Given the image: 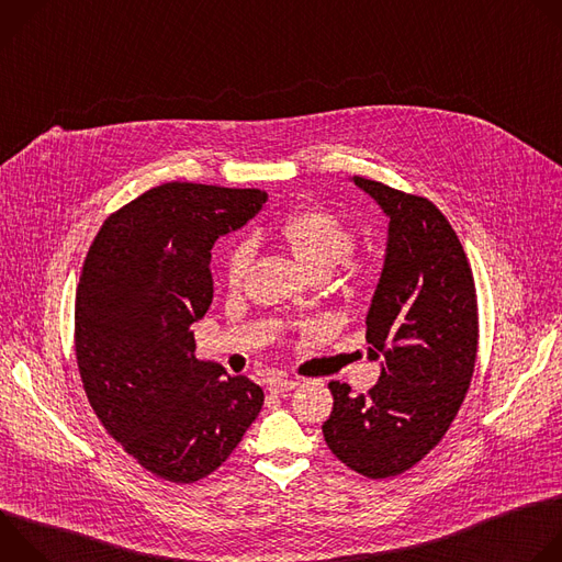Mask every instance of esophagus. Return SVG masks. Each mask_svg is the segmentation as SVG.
I'll return each mask as SVG.
<instances>
[{
	"label": "esophagus",
	"mask_w": 562,
	"mask_h": 562,
	"mask_svg": "<svg viewBox=\"0 0 562 562\" xmlns=\"http://www.w3.org/2000/svg\"><path fill=\"white\" fill-rule=\"evenodd\" d=\"M297 384H300V382L293 380V378H273V380L269 382V391L276 393V395H284V393L293 391Z\"/></svg>",
	"instance_id": "1"
}]
</instances>
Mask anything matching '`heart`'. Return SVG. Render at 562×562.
<instances>
[{"instance_id": "obj_1", "label": "heart", "mask_w": 562, "mask_h": 562, "mask_svg": "<svg viewBox=\"0 0 562 562\" xmlns=\"http://www.w3.org/2000/svg\"><path fill=\"white\" fill-rule=\"evenodd\" d=\"M269 237L280 243L308 276H327L345 262V280L353 291L367 289L378 276L373 260H349L353 251V228L331 209L306 206L286 213L271 228ZM251 245L239 243L226 256V280L239 284L251 265Z\"/></svg>"}]
</instances>
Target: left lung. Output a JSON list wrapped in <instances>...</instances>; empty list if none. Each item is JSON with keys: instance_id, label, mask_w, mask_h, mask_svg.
<instances>
[{"instance_id": "1", "label": "left lung", "mask_w": 562, "mask_h": 562, "mask_svg": "<svg viewBox=\"0 0 562 562\" xmlns=\"http://www.w3.org/2000/svg\"><path fill=\"white\" fill-rule=\"evenodd\" d=\"M389 220L382 271L367 311L369 393L329 382V449L367 477L412 469L447 434L475 364L473 276L447 217L427 200L353 176Z\"/></svg>"}]
</instances>
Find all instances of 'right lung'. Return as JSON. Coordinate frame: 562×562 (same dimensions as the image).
<instances>
[{
    "label": "right lung",
    "mask_w": 562,
    "mask_h": 562,
    "mask_svg": "<svg viewBox=\"0 0 562 562\" xmlns=\"http://www.w3.org/2000/svg\"><path fill=\"white\" fill-rule=\"evenodd\" d=\"M267 202L260 189L155 187L98 231L75 295V353L104 429L150 473L195 483L258 418L265 393L195 358L211 249Z\"/></svg>",
    "instance_id": "obj_1"
}]
</instances>
